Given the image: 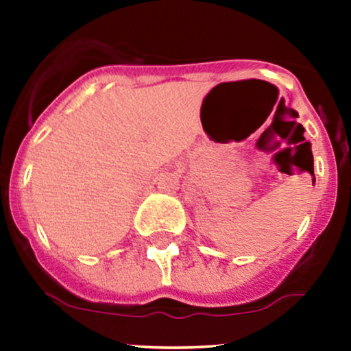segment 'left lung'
I'll use <instances>...</instances> for the list:
<instances>
[{
    "label": "left lung",
    "mask_w": 351,
    "mask_h": 351,
    "mask_svg": "<svg viewBox=\"0 0 351 351\" xmlns=\"http://www.w3.org/2000/svg\"><path fill=\"white\" fill-rule=\"evenodd\" d=\"M313 180H315V178H313Z\"/></svg>",
    "instance_id": "left-lung-1"
}]
</instances>
